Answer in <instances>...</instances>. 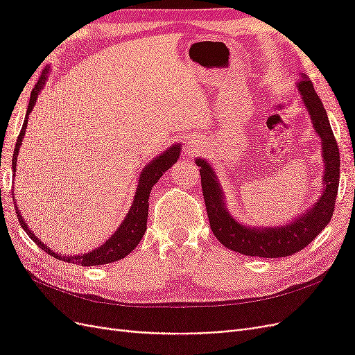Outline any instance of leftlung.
Listing matches in <instances>:
<instances>
[{"mask_svg": "<svg viewBox=\"0 0 355 355\" xmlns=\"http://www.w3.org/2000/svg\"><path fill=\"white\" fill-rule=\"evenodd\" d=\"M302 102L311 116L314 130L321 139L323 148V194L306 211L292 219V223L280 227H244L235 220L227 209L223 200V191L214 170L206 159L197 158L196 163L201 175V188L206 202L210 228L225 247L254 257H284L290 256L313 241L323 231L333 216L335 201L339 188V149L335 135L327 118V112L315 93L314 85L306 75L297 84Z\"/></svg>", "mask_w": 355, "mask_h": 355, "instance_id": "left-lung-1", "label": "left lung"}]
</instances>
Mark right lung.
<instances>
[{
  "instance_id": "1",
  "label": "right lung",
  "mask_w": 355,
  "mask_h": 355,
  "mask_svg": "<svg viewBox=\"0 0 355 355\" xmlns=\"http://www.w3.org/2000/svg\"><path fill=\"white\" fill-rule=\"evenodd\" d=\"M47 73H49L47 69L42 72L41 78L38 80V83L35 84V87L32 89V92H31V99H29L26 115H25V121H24V125H22V130H20V133H19L17 142H16V146H15V153H13V159H12L13 173L16 171L19 149H20V145H22L24 136H25V132H26L29 114H31L32 108L35 106L38 93L41 92L42 87H44V84L47 81ZM179 155H180V145L179 144L171 145L168 149H166L163 154L158 155L155 159H153L151 163H149L141 171V176H139L137 188H136V194H135V198H133V202H132V207H130V210H128V213L125 214L124 220L121 222L120 227H118V230L108 239V241L103 243L101 247H98V249H94L89 253L78 254V256H73V254L67 256V254L55 253L50 249V247L44 245V243L38 240V237H35V235L32 234V231L29 230L26 222L24 220L22 214H20L17 206H15L17 219H19L20 225H22V228L25 230V232L31 237V240L34 241L40 247V249L47 252L53 257H56V259H60V261L68 262V263L83 265V266H96V265H105V263L120 261V259H123V257H125L128 253L133 252L136 249V245L139 244V241L142 240L144 234L146 231L149 194H151V189L159 180V178L163 176L164 171L168 170L171 166L176 163ZM13 201L16 204L15 198H13Z\"/></svg>"
}]
</instances>
